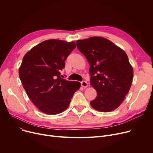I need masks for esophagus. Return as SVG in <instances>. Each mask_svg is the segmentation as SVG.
<instances>
[{
    "label": "esophagus",
    "mask_w": 153,
    "mask_h": 153,
    "mask_svg": "<svg viewBox=\"0 0 153 153\" xmlns=\"http://www.w3.org/2000/svg\"><path fill=\"white\" fill-rule=\"evenodd\" d=\"M81 85L83 87H87L88 86V84L86 81H82L81 82Z\"/></svg>",
    "instance_id": "esophagus-1"
}]
</instances>
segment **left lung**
Returning a JSON list of instances; mask_svg holds the SVG:
<instances>
[{
	"label": "left lung",
	"instance_id": "obj_1",
	"mask_svg": "<svg viewBox=\"0 0 153 153\" xmlns=\"http://www.w3.org/2000/svg\"><path fill=\"white\" fill-rule=\"evenodd\" d=\"M91 66V84L97 92L91 102L99 111L116 109L129 92L133 71L126 53L110 40L94 36L76 42Z\"/></svg>",
	"mask_w": 153,
	"mask_h": 153
}]
</instances>
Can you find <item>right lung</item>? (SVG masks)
<instances>
[{"label": "right lung", "mask_w": 153, "mask_h": 153, "mask_svg": "<svg viewBox=\"0 0 153 153\" xmlns=\"http://www.w3.org/2000/svg\"><path fill=\"white\" fill-rule=\"evenodd\" d=\"M76 45L48 39L30 50L23 58L19 76L28 97L41 111L56 115L65 110L81 83L62 79L60 71Z\"/></svg>", "instance_id": "right-lung-1"}]
</instances>
